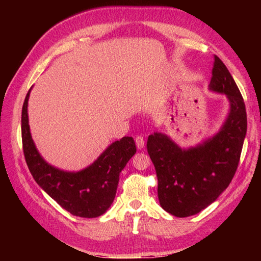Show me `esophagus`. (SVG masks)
<instances>
[{"instance_id": "esophagus-1", "label": "esophagus", "mask_w": 261, "mask_h": 261, "mask_svg": "<svg viewBox=\"0 0 261 261\" xmlns=\"http://www.w3.org/2000/svg\"><path fill=\"white\" fill-rule=\"evenodd\" d=\"M136 145H137L138 149H142L143 147H145V139H143V137L138 136L136 138Z\"/></svg>"}]
</instances>
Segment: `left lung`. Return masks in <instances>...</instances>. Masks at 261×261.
<instances>
[{
    "label": "left lung",
    "instance_id": "obj_1",
    "mask_svg": "<svg viewBox=\"0 0 261 261\" xmlns=\"http://www.w3.org/2000/svg\"><path fill=\"white\" fill-rule=\"evenodd\" d=\"M210 90L225 94L230 112L220 131L196 147L181 149L168 136L150 135L147 150L158 178L160 206L177 218L197 214L229 186L247 134V112L233 77L214 56Z\"/></svg>",
    "mask_w": 261,
    "mask_h": 261
}]
</instances>
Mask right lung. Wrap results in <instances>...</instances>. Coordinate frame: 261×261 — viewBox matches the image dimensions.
<instances>
[{
    "label": "right lung",
    "instance_id": "add662e5",
    "mask_svg": "<svg viewBox=\"0 0 261 261\" xmlns=\"http://www.w3.org/2000/svg\"><path fill=\"white\" fill-rule=\"evenodd\" d=\"M28 92L21 115L24 158L37 184L60 206L81 218H97L113 203L120 173L137 151L132 137L110 145L95 162L77 173L64 171L46 163L32 140L28 119Z\"/></svg>",
    "mask_w": 261,
    "mask_h": 261
}]
</instances>
